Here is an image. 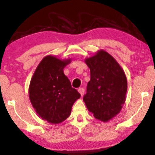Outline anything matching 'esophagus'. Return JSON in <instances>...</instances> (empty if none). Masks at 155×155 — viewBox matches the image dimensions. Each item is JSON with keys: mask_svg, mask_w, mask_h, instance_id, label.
Listing matches in <instances>:
<instances>
[{"mask_svg": "<svg viewBox=\"0 0 155 155\" xmlns=\"http://www.w3.org/2000/svg\"><path fill=\"white\" fill-rule=\"evenodd\" d=\"M78 92H79V94H81V95L82 96L83 94H84V89H83V87H81V88L78 89Z\"/></svg>", "mask_w": 155, "mask_h": 155, "instance_id": "34e87169", "label": "esophagus"}]
</instances>
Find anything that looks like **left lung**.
Segmentation results:
<instances>
[{
	"label": "left lung",
	"instance_id": "1",
	"mask_svg": "<svg viewBox=\"0 0 155 155\" xmlns=\"http://www.w3.org/2000/svg\"><path fill=\"white\" fill-rule=\"evenodd\" d=\"M85 61L90 69V81L83 101L96 119L108 122L119 114L125 103V73L116 60L103 50Z\"/></svg>",
	"mask_w": 155,
	"mask_h": 155
}]
</instances>
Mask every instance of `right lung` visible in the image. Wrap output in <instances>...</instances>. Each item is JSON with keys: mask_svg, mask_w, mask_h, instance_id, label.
<instances>
[{"mask_svg": "<svg viewBox=\"0 0 155 155\" xmlns=\"http://www.w3.org/2000/svg\"><path fill=\"white\" fill-rule=\"evenodd\" d=\"M70 61V59L61 60L54 56H46L31 80L28 93L33 107L39 116L51 124L66 120L73 104L81 97L64 73V68Z\"/></svg>", "mask_w": 155, "mask_h": 155, "instance_id": "1", "label": "right lung"}]
</instances>
